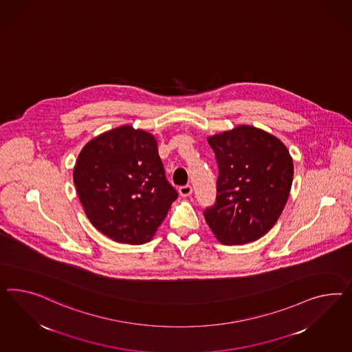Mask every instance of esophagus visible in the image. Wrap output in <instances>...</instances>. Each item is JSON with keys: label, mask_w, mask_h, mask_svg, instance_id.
<instances>
[{"label": "esophagus", "mask_w": 352, "mask_h": 352, "mask_svg": "<svg viewBox=\"0 0 352 352\" xmlns=\"http://www.w3.org/2000/svg\"><path fill=\"white\" fill-rule=\"evenodd\" d=\"M179 193H181V196H183V197H187V196H190V193H192V187H190V184L182 186V187H179Z\"/></svg>", "instance_id": "34e87169"}]
</instances>
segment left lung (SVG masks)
I'll list each match as a JSON object with an SVG mask.
<instances>
[{
	"instance_id": "left-lung-1",
	"label": "left lung",
	"mask_w": 352,
	"mask_h": 352,
	"mask_svg": "<svg viewBox=\"0 0 352 352\" xmlns=\"http://www.w3.org/2000/svg\"><path fill=\"white\" fill-rule=\"evenodd\" d=\"M218 164L217 199L204 210L224 245H245L274 227L294 179V162L276 137L248 125L208 138Z\"/></svg>"
}]
</instances>
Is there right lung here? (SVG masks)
I'll use <instances>...</instances> for the list:
<instances>
[{
	"instance_id": "add662e5",
	"label": "right lung",
	"mask_w": 352,
	"mask_h": 352,
	"mask_svg": "<svg viewBox=\"0 0 352 352\" xmlns=\"http://www.w3.org/2000/svg\"><path fill=\"white\" fill-rule=\"evenodd\" d=\"M73 178L87 218L119 243L148 242L178 199L155 137L129 125L87 143Z\"/></svg>"
}]
</instances>
